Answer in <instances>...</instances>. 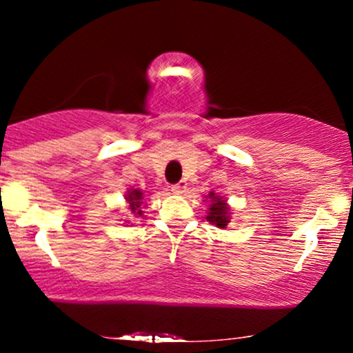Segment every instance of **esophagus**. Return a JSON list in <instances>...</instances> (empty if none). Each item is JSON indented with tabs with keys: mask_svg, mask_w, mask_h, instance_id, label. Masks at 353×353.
<instances>
[{
	"mask_svg": "<svg viewBox=\"0 0 353 353\" xmlns=\"http://www.w3.org/2000/svg\"><path fill=\"white\" fill-rule=\"evenodd\" d=\"M185 189H188V184H185V181H179L177 184L171 185V190H172V192H176V194H182Z\"/></svg>",
	"mask_w": 353,
	"mask_h": 353,
	"instance_id": "esophagus-1",
	"label": "esophagus"
}]
</instances>
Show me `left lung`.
<instances>
[{
	"label": "left lung",
	"mask_w": 353,
	"mask_h": 353,
	"mask_svg": "<svg viewBox=\"0 0 353 353\" xmlns=\"http://www.w3.org/2000/svg\"><path fill=\"white\" fill-rule=\"evenodd\" d=\"M210 199V208L208 214V221L210 224H216L217 228H225L229 221V208L225 204V201L222 197L216 196L214 192L209 194Z\"/></svg>",
	"instance_id": "1"
}]
</instances>
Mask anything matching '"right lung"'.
Returning a JSON list of instances; mask_svg holds the SVG:
<instances>
[{"label":"right lung","mask_w":353,"mask_h":353,"mask_svg":"<svg viewBox=\"0 0 353 353\" xmlns=\"http://www.w3.org/2000/svg\"><path fill=\"white\" fill-rule=\"evenodd\" d=\"M125 199H128L129 205H131L132 212L137 214V216H141V214H143V210H139L141 204H143V202H141V199H143V192H141V190L132 189L131 192H128V197H125Z\"/></svg>","instance_id":"right-lung-1"}]
</instances>
